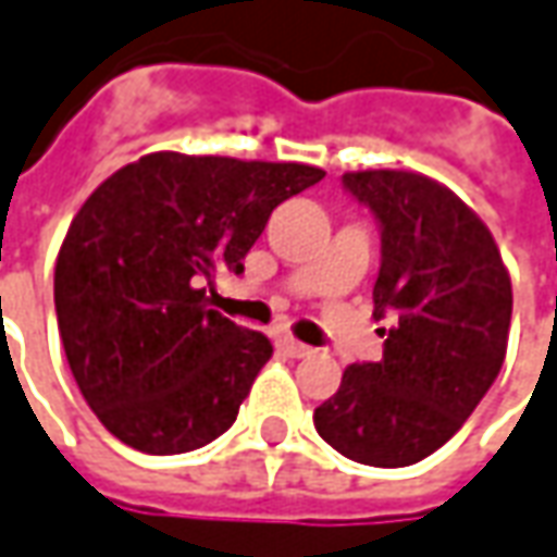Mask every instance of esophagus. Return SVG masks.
<instances>
[{
  "label": "esophagus",
  "instance_id": "obj_1",
  "mask_svg": "<svg viewBox=\"0 0 557 557\" xmlns=\"http://www.w3.org/2000/svg\"><path fill=\"white\" fill-rule=\"evenodd\" d=\"M275 346H278L287 358L312 356V346H306V343H300V339H294V337H278L275 339Z\"/></svg>",
  "mask_w": 557,
  "mask_h": 557
}]
</instances>
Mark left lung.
Segmentation results:
<instances>
[{
    "label": "left lung",
    "mask_w": 557,
    "mask_h": 557,
    "mask_svg": "<svg viewBox=\"0 0 557 557\" xmlns=\"http://www.w3.org/2000/svg\"><path fill=\"white\" fill-rule=\"evenodd\" d=\"M380 226V361L349 364L315 429L349 460L401 469L435 454L494 386L512 282L494 235L447 186L413 171L343 174Z\"/></svg>",
    "instance_id": "obj_1"
}]
</instances>
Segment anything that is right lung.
<instances>
[{"mask_svg": "<svg viewBox=\"0 0 557 557\" xmlns=\"http://www.w3.org/2000/svg\"><path fill=\"white\" fill-rule=\"evenodd\" d=\"M324 177L297 162L149 152L78 208L54 267L63 352L97 420L168 457L233 426L272 343L208 309L272 208Z\"/></svg>", "mask_w": 557, "mask_h": 557, "instance_id": "1", "label": "right lung"}]
</instances>
